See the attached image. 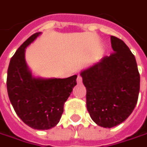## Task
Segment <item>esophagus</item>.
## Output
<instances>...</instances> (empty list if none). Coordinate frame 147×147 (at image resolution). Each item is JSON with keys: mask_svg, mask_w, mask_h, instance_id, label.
Returning a JSON list of instances; mask_svg holds the SVG:
<instances>
[{"mask_svg": "<svg viewBox=\"0 0 147 147\" xmlns=\"http://www.w3.org/2000/svg\"><path fill=\"white\" fill-rule=\"evenodd\" d=\"M76 81H77V84H78V85H80V84L82 83V78H81V76H77Z\"/></svg>", "mask_w": 147, "mask_h": 147, "instance_id": "obj_1", "label": "esophagus"}]
</instances>
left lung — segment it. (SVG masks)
Masks as SVG:
<instances>
[{
	"mask_svg": "<svg viewBox=\"0 0 147 147\" xmlns=\"http://www.w3.org/2000/svg\"><path fill=\"white\" fill-rule=\"evenodd\" d=\"M113 53L80 72L86 107L92 120L111 128L124 122L137 103L140 74L134 55L123 40L111 36Z\"/></svg>",
	"mask_w": 147,
	"mask_h": 147,
	"instance_id": "1",
	"label": "left lung"
}]
</instances>
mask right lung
Returning a JSON list of instances; mask_svg holds the SVG:
<instances>
[{"mask_svg":"<svg viewBox=\"0 0 147 147\" xmlns=\"http://www.w3.org/2000/svg\"><path fill=\"white\" fill-rule=\"evenodd\" d=\"M40 34L30 36L11 57L6 85L10 103L20 118L34 129L48 130L59 123L77 76L47 79L32 75L25 61V48Z\"/></svg>","mask_w":147,"mask_h":147,"instance_id":"1","label":"right lung"}]
</instances>
